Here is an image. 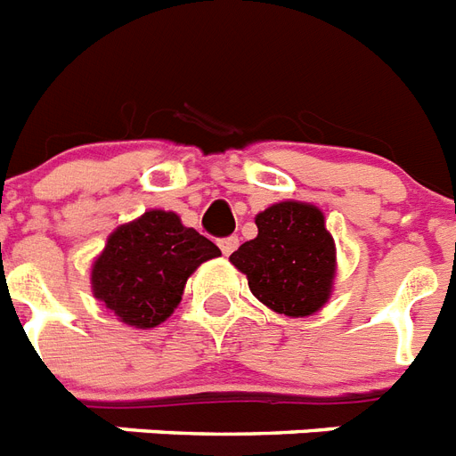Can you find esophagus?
Instances as JSON below:
<instances>
[{
  "mask_svg": "<svg viewBox=\"0 0 456 456\" xmlns=\"http://www.w3.org/2000/svg\"><path fill=\"white\" fill-rule=\"evenodd\" d=\"M240 240L238 238H221L218 240V247H221V251H224V256H231L232 251L238 249Z\"/></svg>",
  "mask_w": 456,
  "mask_h": 456,
  "instance_id": "esophagus-1",
  "label": "esophagus"
}]
</instances>
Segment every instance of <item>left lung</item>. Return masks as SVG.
Returning <instances> with one entry per match:
<instances>
[{
  "label": "left lung",
  "mask_w": 456,
  "mask_h": 456,
  "mask_svg": "<svg viewBox=\"0 0 456 456\" xmlns=\"http://www.w3.org/2000/svg\"><path fill=\"white\" fill-rule=\"evenodd\" d=\"M258 235L231 254L251 294L285 318H308L330 301L337 245L322 209L285 200L256 214Z\"/></svg>",
  "instance_id": "8db88e82"
}]
</instances>
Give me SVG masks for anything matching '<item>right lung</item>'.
<instances>
[{
  "label": "right lung",
  "instance_id": "right-lung-1",
  "mask_svg": "<svg viewBox=\"0 0 456 456\" xmlns=\"http://www.w3.org/2000/svg\"><path fill=\"white\" fill-rule=\"evenodd\" d=\"M216 256L221 249L178 214L148 209L108 235L91 264V291L119 322L151 330L181 304L192 273Z\"/></svg>",
  "mask_w": 456,
  "mask_h": 456
}]
</instances>
